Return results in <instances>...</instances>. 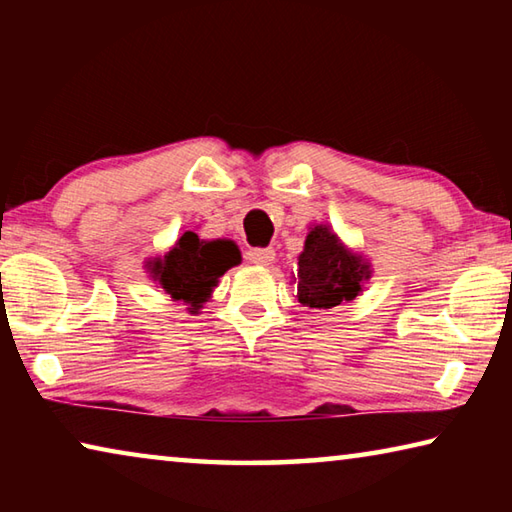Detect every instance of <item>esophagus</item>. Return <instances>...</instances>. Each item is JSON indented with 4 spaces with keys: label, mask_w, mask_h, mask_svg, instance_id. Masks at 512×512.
Instances as JSON below:
<instances>
[{
    "label": "esophagus",
    "mask_w": 512,
    "mask_h": 512,
    "mask_svg": "<svg viewBox=\"0 0 512 512\" xmlns=\"http://www.w3.org/2000/svg\"><path fill=\"white\" fill-rule=\"evenodd\" d=\"M246 259H248V264H253V266H268V264H273L275 250L273 248H250L246 253Z\"/></svg>",
    "instance_id": "esophagus-1"
}]
</instances>
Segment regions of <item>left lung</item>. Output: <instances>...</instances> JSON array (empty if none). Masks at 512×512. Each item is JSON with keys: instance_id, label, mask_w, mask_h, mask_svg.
<instances>
[{"instance_id": "1", "label": "left lung", "mask_w": 512, "mask_h": 512, "mask_svg": "<svg viewBox=\"0 0 512 512\" xmlns=\"http://www.w3.org/2000/svg\"><path fill=\"white\" fill-rule=\"evenodd\" d=\"M370 277V259L345 246L332 225H311L298 255V273L293 275L300 305L334 309L361 296Z\"/></svg>"}]
</instances>
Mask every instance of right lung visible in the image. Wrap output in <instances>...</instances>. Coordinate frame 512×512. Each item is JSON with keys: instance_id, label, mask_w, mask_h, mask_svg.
Returning <instances> with one entry per match:
<instances>
[{"instance_id": "right-lung-1", "label": "right lung", "mask_w": 512, "mask_h": 512, "mask_svg": "<svg viewBox=\"0 0 512 512\" xmlns=\"http://www.w3.org/2000/svg\"><path fill=\"white\" fill-rule=\"evenodd\" d=\"M237 264L241 250L232 239H201L185 230L167 253L146 259L144 268L173 302H183L189 314H201L219 277Z\"/></svg>"}]
</instances>
